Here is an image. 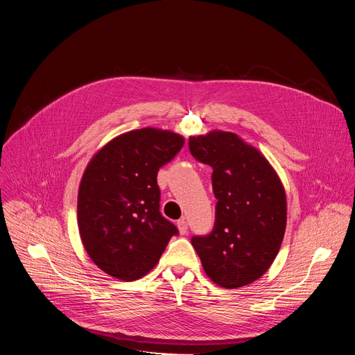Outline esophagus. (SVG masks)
Here are the masks:
<instances>
[{"mask_svg": "<svg viewBox=\"0 0 355 355\" xmlns=\"http://www.w3.org/2000/svg\"><path fill=\"white\" fill-rule=\"evenodd\" d=\"M177 227H178V230H180V234H185L187 232H188V223H187V220L182 218V219H180L178 222H177Z\"/></svg>", "mask_w": 355, "mask_h": 355, "instance_id": "esophagus-1", "label": "esophagus"}]
</instances>
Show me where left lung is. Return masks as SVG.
Wrapping results in <instances>:
<instances>
[{"mask_svg":"<svg viewBox=\"0 0 355 355\" xmlns=\"http://www.w3.org/2000/svg\"><path fill=\"white\" fill-rule=\"evenodd\" d=\"M191 155L212 167L218 199L215 226L191 239L207 275L234 289L263 277L274 263L286 227L284 185L260 151L232 132L189 137Z\"/></svg>","mask_w":355,"mask_h":355,"instance_id":"8db88e82","label":"left lung"}]
</instances>
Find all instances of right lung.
Here are the masks:
<instances>
[{"instance_id": "1", "label": "right lung", "mask_w": 355, "mask_h": 355, "mask_svg": "<svg viewBox=\"0 0 355 355\" xmlns=\"http://www.w3.org/2000/svg\"><path fill=\"white\" fill-rule=\"evenodd\" d=\"M178 133L143 128L98 150L78 188L77 220L92 263L136 281L159 263L177 227L160 214L157 173L184 146Z\"/></svg>"}]
</instances>
